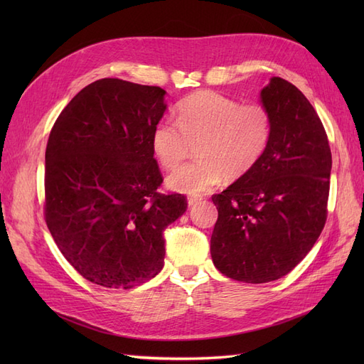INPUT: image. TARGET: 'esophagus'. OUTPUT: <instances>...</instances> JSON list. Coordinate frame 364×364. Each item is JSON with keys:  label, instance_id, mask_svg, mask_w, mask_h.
<instances>
[{"label": "esophagus", "instance_id": "34e87169", "mask_svg": "<svg viewBox=\"0 0 364 364\" xmlns=\"http://www.w3.org/2000/svg\"><path fill=\"white\" fill-rule=\"evenodd\" d=\"M200 199H202L200 196H188V197H186V200H188V205H190V206L196 205L197 202H200Z\"/></svg>", "mask_w": 364, "mask_h": 364}]
</instances>
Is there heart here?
I'll return each mask as SVG.
<instances>
[{"label":"heart","instance_id":"obj_1","mask_svg":"<svg viewBox=\"0 0 364 364\" xmlns=\"http://www.w3.org/2000/svg\"><path fill=\"white\" fill-rule=\"evenodd\" d=\"M273 117L261 103L240 105L214 91H197L176 105V123L162 119L153 129L151 149L159 165L173 170L194 144L196 159L168 176V186L199 196L222 182L247 174L266 155Z\"/></svg>","mask_w":364,"mask_h":364}]
</instances>
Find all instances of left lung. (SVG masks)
Segmentation results:
<instances>
[{"mask_svg": "<svg viewBox=\"0 0 364 364\" xmlns=\"http://www.w3.org/2000/svg\"><path fill=\"white\" fill-rule=\"evenodd\" d=\"M261 102L273 117L266 155L213 196L214 266L249 284L282 278L311 250L326 223L333 164L322 121L294 85L273 77Z\"/></svg>", "mask_w": 364, "mask_h": 364, "instance_id": "1", "label": "left lung"}]
</instances>
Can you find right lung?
<instances>
[{"label":"right lung","mask_w":364,"mask_h":364,"mask_svg":"<svg viewBox=\"0 0 364 364\" xmlns=\"http://www.w3.org/2000/svg\"><path fill=\"white\" fill-rule=\"evenodd\" d=\"M165 91L97 80L65 106L46 150L43 217L62 255L82 277L129 290L164 267V230L186 197L162 194L151 134Z\"/></svg>","instance_id":"1"}]
</instances>
